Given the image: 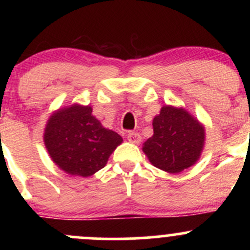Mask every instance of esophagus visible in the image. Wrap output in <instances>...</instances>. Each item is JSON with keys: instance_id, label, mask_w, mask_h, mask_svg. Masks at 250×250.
<instances>
[{"instance_id": "obj_1", "label": "esophagus", "mask_w": 250, "mask_h": 250, "mask_svg": "<svg viewBox=\"0 0 250 250\" xmlns=\"http://www.w3.org/2000/svg\"><path fill=\"white\" fill-rule=\"evenodd\" d=\"M127 139L132 144H139L141 141V135L137 132H129L127 135Z\"/></svg>"}]
</instances>
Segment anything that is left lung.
Instances as JSON below:
<instances>
[{
    "label": "left lung",
    "instance_id": "1",
    "mask_svg": "<svg viewBox=\"0 0 250 250\" xmlns=\"http://www.w3.org/2000/svg\"><path fill=\"white\" fill-rule=\"evenodd\" d=\"M152 125L153 135L143 145L151 165L170 174L196 165L204 147L206 129L195 116L184 107L163 105Z\"/></svg>",
    "mask_w": 250,
    "mask_h": 250
}]
</instances>
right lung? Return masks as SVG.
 <instances>
[{
  "label": "right lung",
  "mask_w": 250,
  "mask_h": 250,
  "mask_svg": "<svg viewBox=\"0 0 250 250\" xmlns=\"http://www.w3.org/2000/svg\"><path fill=\"white\" fill-rule=\"evenodd\" d=\"M89 105L72 104L48 118L43 141L53 162L66 174L88 178L104 168L122 137L103 127Z\"/></svg>",
  "instance_id": "right-lung-1"
}]
</instances>
